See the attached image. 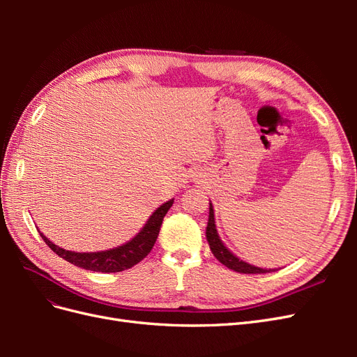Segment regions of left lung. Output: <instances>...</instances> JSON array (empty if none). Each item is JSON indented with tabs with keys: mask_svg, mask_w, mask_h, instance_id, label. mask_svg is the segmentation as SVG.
I'll use <instances>...</instances> for the list:
<instances>
[{
	"mask_svg": "<svg viewBox=\"0 0 357 357\" xmlns=\"http://www.w3.org/2000/svg\"><path fill=\"white\" fill-rule=\"evenodd\" d=\"M205 236H207L208 245L211 248V253L215 256V259L225 266H228L229 269H234L236 273L241 274H265V273H271L274 269H265V268H259L255 265L247 264L241 261L240 257H236L231 250L226 248V245L222 243L220 236L218 234V229H215V222H214V210H213V204L210 202V213H208V225H207V231H205Z\"/></svg>",
	"mask_w": 357,
	"mask_h": 357,
	"instance_id": "8db88e82",
	"label": "left lung"
}]
</instances>
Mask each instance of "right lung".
Wrapping results in <instances>:
<instances>
[{"instance_id":"obj_1","label":"right lung","mask_w":357,"mask_h":357,"mask_svg":"<svg viewBox=\"0 0 357 357\" xmlns=\"http://www.w3.org/2000/svg\"><path fill=\"white\" fill-rule=\"evenodd\" d=\"M172 202H174V199H169L165 204H162L159 208H156L155 213L150 215L149 220L143 226V229L139 231L131 241H128L116 248H110V250L105 252H70L66 250V248L58 247L56 244H53L47 236L43 235L40 231L38 232L41 235V238L45 240V243L53 252L75 266L89 269V271L95 273H121L128 268H132L138 262H142L150 253V250H152L159 235L162 220H164L165 214L171 208Z\"/></svg>"}]
</instances>
